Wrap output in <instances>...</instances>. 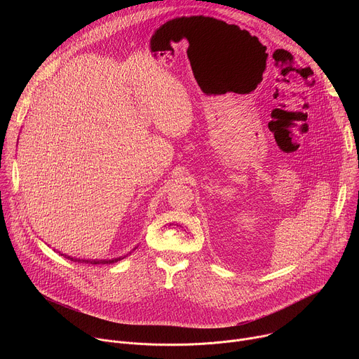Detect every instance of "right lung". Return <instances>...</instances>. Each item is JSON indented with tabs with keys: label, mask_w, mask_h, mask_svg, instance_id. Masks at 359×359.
<instances>
[{
	"label": "right lung",
	"mask_w": 359,
	"mask_h": 359,
	"mask_svg": "<svg viewBox=\"0 0 359 359\" xmlns=\"http://www.w3.org/2000/svg\"><path fill=\"white\" fill-rule=\"evenodd\" d=\"M67 259H69V260H72V262H79V263H86V264H112V263H116V262H119V260H122V259H125V257H119V259H112V260H76V259H72V257H68V255H65Z\"/></svg>",
	"instance_id": "right-lung-1"
}]
</instances>
